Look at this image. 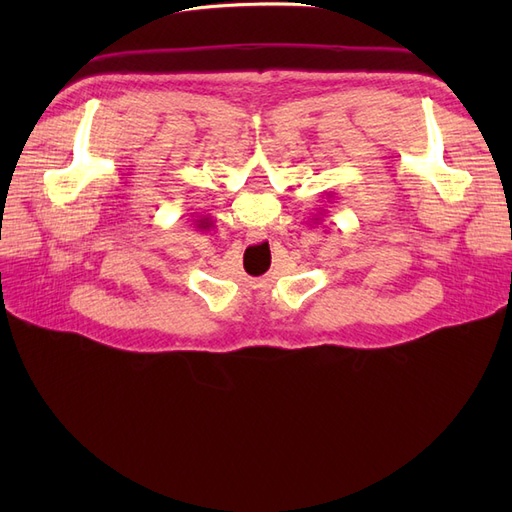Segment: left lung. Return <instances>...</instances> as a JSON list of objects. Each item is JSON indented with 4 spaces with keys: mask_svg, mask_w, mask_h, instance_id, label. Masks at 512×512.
Returning a JSON list of instances; mask_svg holds the SVG:
<instances>
[{
    "mask_svg": "<svg viewBox=\"0 0 512 512\" xmlns=\"http://www.w3.org/2000/svg\"><path fill=\"white\" fill-rule=\"evenodd\" d=\"M329 198H331V194H327V200H329ZM316 220H320V218H316Z\"/></svg>",
    "mask_w": 512,
    "mask_h": 512,
    "instance_id": "obj_1",
    "label": "left lung"
}]
</instances>
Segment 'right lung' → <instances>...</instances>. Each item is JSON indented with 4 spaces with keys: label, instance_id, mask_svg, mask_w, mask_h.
I'll return each mask as SVG.
<instances>
[{
    "label": "right lung",
    "instance_id": "obj_1",
    "mask_svg": "<svg viewBox=\"0 0 512 512\" xmlns=\"http://www.w3.org/2000/svg\"><path fill=\"white\" fill-rule=\"evenodd\" d=\"M196 226H198V228H203V230H205V228H209V218L198 220V224H196Z\"/></svg>",
    "mask_w": 512,
    "mask_h": 512
}]
</instances>
